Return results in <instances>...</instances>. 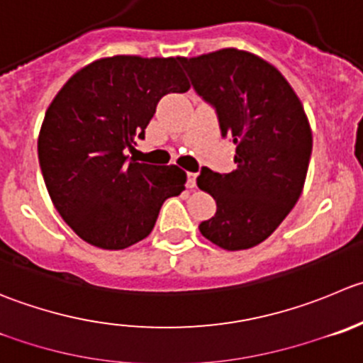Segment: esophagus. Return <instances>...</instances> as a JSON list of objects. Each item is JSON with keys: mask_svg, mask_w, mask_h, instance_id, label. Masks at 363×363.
<instances>
[{"mask_svg": "<svg viewBox=\"0 0 363 363\" xmlns=\"http://www.w3.org/2000/svg\"><path fill=\"white\" fill-rule=\"evenodd\" d=\"M195 184H196V174L195 172H188V182H186V186L191 189V188H195Z\"/></svg>", "mask_w": 363, "mask_h": 363, "instance_id": "1", "label": "esophagus"}]
</instances>
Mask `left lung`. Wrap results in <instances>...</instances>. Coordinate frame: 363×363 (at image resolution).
<instances>
[{"mask_svg": "<svg viewBox=\"0 0 363 363\" xmlns=\"http://www.w3.org/2000/svg\"><path fill=\"white\" fill-rule=\"evenodd\" d=\"M195 92L216 110L221 136L235 143L230 174L202 168L196 184L216 200L199 225L206 239L235 252L269 238L296 206L312 154V131L300 99L279 69L227 48L182 58Z\"/></svg>", "mask_w": 363, "mask_h": 363, "instance_id": "left-lung-1", "label": "left lung"}]
</instances>
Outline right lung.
Masks as SVG:
<instances>
[{
  "label": "right lung",
  "mask_w": 363,
  "mask_h": 363,
  "mask_svg": "<svg viewBox=\"0 0 363 363\" xmlns=\"http://www.w3.org/2000/svg\"><path fill=\"white\" fill-rule=\"evenodd\" d=\"M182 58L118 55L77 70L45 111L38 161L60 216L83 241L124 250L152 232L161 206L181 195L186 172L136 163L125 150L167 94L189 83Z\"/></svg>",
  "instance_id": "right-lung-1"
}]
</instances>
